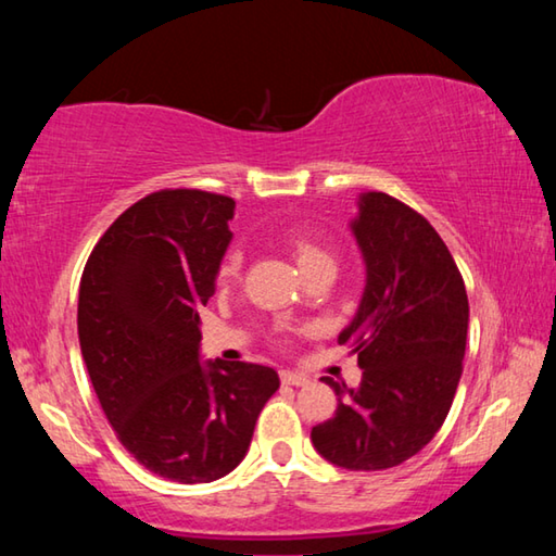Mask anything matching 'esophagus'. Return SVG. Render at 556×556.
<instances>
[{"label": "esophagus", "mask_w": 556, "mask_h": 556, "mask_svg": "<svg viewBox=\"0 0 556 556\" xmlns=\"http://www.w3.org/2000/svg\"><path fill=\"white\" fill-rule=\"evenodd\" d=\"M281 382L291 384V388H304V384H308V378L294 370H281Z\"/></svg>", "instance_id": "esophagus-1"}]
</instances>
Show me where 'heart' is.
<instances>
[{"label": "heart", "mask_w": 556, "mask_h": 556, "mask_svg": "<svg viewBox=\"0 0 556 556\" xmlns=\"http://www.w3.org/2000/svg\"><path fill=\"white\" fill-rule=\"evenodd\" d=\"M289 248H291V255L296 257L301 269L312 267V265H316V262H333L331 252H328L324 244H318L316 240L306 238V235H291ZM238 269H240V252L230 250L220 265V281L232 279L235 275H238Z\"/></svg>", "instance_id": "1"}]
</instances>
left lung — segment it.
<instances>
[{
  "label": "left lung",
  "instance_id": "1",
  "mask_svg": "<svg viewBox=\"0 0 556 556\" xmlns=\"http://www.w3.org/2000/svg\"><path fill=\"white\" fill-rule=\"evenodd\" d=\"M351 230L365 289L338 343L351 345L363 380H324L338 409L312 441L333 466L384 470L419 454L444 425L464 372L468 296L444 240L409 205L361 193Z\"/></svg>",
  "mask_w": 556,
  "mask_h": 556
}]
</instances>
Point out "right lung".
<instances>
[{
  "label": "right lung",
  "instance_id": "add662e5",
  "mask_svg": "<svg viewBox=\"0 0 556 556\" xmlns=\"http://www.w3.org/2000/svg\"><path fill=\"white\" fill-rule=\"evenodd\" d=\"M235 201L174 188L119 215L83 269L78 338L100 407L131 456L176 483H211L248 454L279 375L201 361Z\"/></svg>",
  "mask_w": 556,
  "mask_h": 556
}]
</instances>
